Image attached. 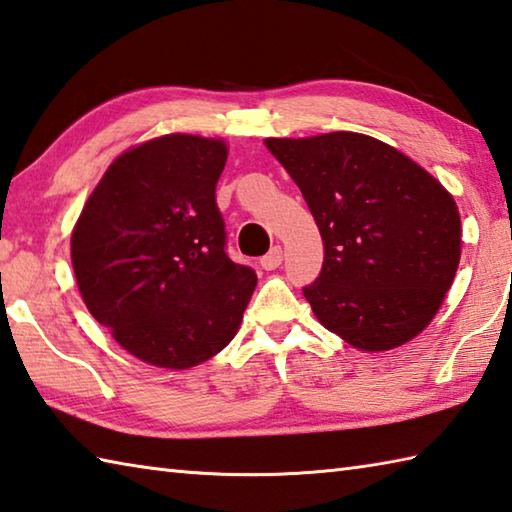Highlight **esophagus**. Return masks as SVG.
<instances>
[{
    "label": "esophagus",
    "mask_w": 512,
    "mask_h": 512,
    "mask_svg": "<svg viewBox=\"0 0 512 512\" xmlns=\"http://www.w3.org/2000/svg\"><path fill=\"white\" fill-rule=\"evenodd\" d=\"M281 263H283V249H281V245L272 247L263 258H260V267L267 269V272H272V269H276Z\"/></svg>",
    "instance_id": "34e87169"
}]
</instances>
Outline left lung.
<instances>
[{"label":"left lung","mask_w":512,"mask_h":512,"mask_svg":"<svg viewBox=\"0 0 512 512\" xmlns=\"http://www.w3.org/2000/svg\"><path fill=\"white\" fill-rule=\"evenodd\" d=\"M265 147L301 189L321 231V274L303 287L318 321L359 350L383 352L426 327L461 256L455 200L401 151L334 131Z\"/></svg>","instance_id":"8db88e82"}]
</instances>
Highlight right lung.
Returning a JSON list of instances; mask_svg holds the SVG:
<instances>
[{"instance_id":"right-lung-1","label":"right lung","mask_w":512,"mask_h":512,"mask_svg":"<svg viewBox=\"0 0 512 512\" xmlns=\"http://www.w3.org/2000/svg\"><path fill=\"white\" fill-rule=\"evenodd\" d=\"M220 140L173 133L106 169L71 236L77 287L124 350L185 370L234 339L256 272L227 254Z\"/></svg>"}]
</instances>
